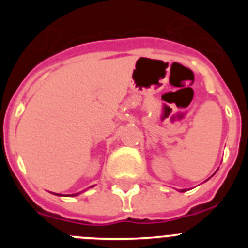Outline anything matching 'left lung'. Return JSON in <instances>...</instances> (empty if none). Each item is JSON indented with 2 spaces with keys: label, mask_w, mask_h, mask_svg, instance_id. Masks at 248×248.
I'll use <instances>...</instances> for the list:
<instances>
[{
  "label": "left lung",
  "mask_w": 248,
  "mask_h": 248,
  "mask_svg": "<svg viewBox=\"0 0 248 248\" xmlns=\"http://www.w3.org/2000/svg\"><path fill=\"white\" fill-rule=\"evenodd\" d=\"M184 191H185V190H181V192H184Z\"/></svg>",
  "instance_id": "1"
}]
</instances>
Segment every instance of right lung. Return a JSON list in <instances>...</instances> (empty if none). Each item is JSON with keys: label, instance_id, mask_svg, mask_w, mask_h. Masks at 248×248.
<instances>
[{"label": "right lung", "instance_id": "right-lung-1", "mask_svg": "<svg viewBox=\"0 0 248 248\" xmlns=\"http://www.w3.org/2000/svg\"><path fill=\"white\" fill-rule=\"evenodd\" d=\"M56 195H59V194H56ZM77 195H79V194H73V195H69V196H77Z\"/></svg>", "mask_w": 248, "mask_h": 248}]
</instances>
